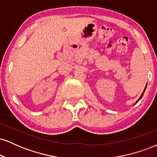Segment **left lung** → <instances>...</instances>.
Listing matches in <instances>:
<instances>
[{"mask_svg": "<svg viewBox=\"0 0 157 157\" xmlns=\"http://www.w3.org/2000/svg\"><path fill=\"white\" fill-rule=\"evenodd\" d=\"M146 86H147V85H146V86H145V89H144L143 92H142V94H141V96H140V98H139V99H138V100H137V101H136V103H137V102H138V101H139V100H140V99H141V98H142V96H143L144 93H145V89H146Z\"/></svg>", "mask_w": 157, "mask_h": 157, "instance_id": "obj_1", "label": "left lung"}]
</instances>
